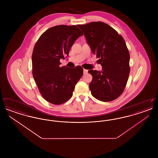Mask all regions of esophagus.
<instances>
[{
    "mask_svg": "<svg viewBox=\"0 0 158 158\" xmlns=\"http://www.w3.org/2000/svg\"><path fill=\"white\" fill-rule=\"evenodd\" d=\"M87 73H88V70L83 69V74L85 75V74H86Z\"/></svg>",
    "mask_w": 158,
    "mask_h": 158,
    "instance_id": "1",
    "label": "esophagus"
}]
</instances>
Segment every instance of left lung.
I'll return each instance as SVG.
<instances>
[{
    "mask_svg": "<svg viewBox=\"0 0 158 158\" xmlns=\"http://www.w3.org/2000/svg\"><path fill=\"white\" fill-rule=\"evenodd\" d=\"M94 54L99 58L102 71L90 70L92 95L104 102L111 101L123 92L130 73V54L124 38L111 26L92 22L78 26Z\"/></svg>",
    "mask_w": 158,
    "mask_h": 158,
    "instance_id": "left-lung-1",
    "label": "left lung"
}]
</instances>
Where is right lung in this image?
Returning a JSON list of instances; mask_svg holds the SVG:
<instances>
[{
	"instance_id": "right-lung-1",
	"label": "right lung",
	"mask_w": 158,
	"mask_h": 158,
	"mask_svg": "<svg viewBox=\"0 0 158 158\" xmlns=\"http://www.w3.org/2000/svg\"><path fill=\"white\" fill-rule=\"evenodd\" d=\"M82 35L76 25H57L45 31L34 46L32 75L40 94L48 102L60 105L72 97L83 68L60 67V60L69 56L75 41Z\"/></svg>"
}]
</instances>
